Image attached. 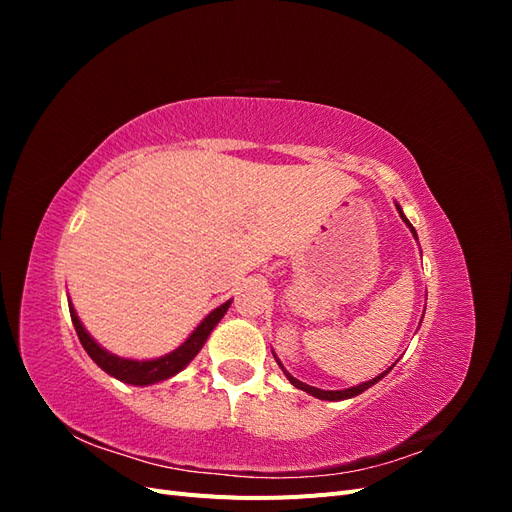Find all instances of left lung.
Returning a JSON list of instances; mask_svg holds the SVG:
<instances>
[{
    "mask_svg": "<svg viewBox=\"0 0 512 512\" xmlns=\"http://www.w3.org/2000/svg\"><path fill=\"white\" fill-rule=\"evenodd\" d=\"M397 211H399V215H401V220H404L406 224H408V228L412 230V235H414V239H416V230L412 228V224L408 222V218L404 215V211H401V207L397 205ZM275 356V354H273ZM275 361H277V365L282 367V371L286 374V378L290 380V384L292 386H297V389H301V391H305V393H309V395H314V397H318V399H324V401H342V399H350V397H356V395H361L363 391H367L369 386H374L376 382H380L386 374H389V371L393 369V367H389L384 371V374H380V376H376L374 380H369V382H363V384H359V386H350V389H344V391H322V389H316V386H309V384H305V382H301V380H297V378H292L288 371L284 369V365L280 363V359H277L275 356Z\"/></svg>",
    "mask_w": 512,
    "mask_h": 512,
    "instance_id": "left-lung-1",
    "label": "left lung"
}]
</instances>
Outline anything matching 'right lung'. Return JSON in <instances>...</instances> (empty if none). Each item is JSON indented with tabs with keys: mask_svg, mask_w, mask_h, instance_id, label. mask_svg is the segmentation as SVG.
Listing matches in <instances>:
<instances>
[{
	"mask_svg": "<svg viewBox=\"0 0 512 512\" xmlns=\"http://www.w3.org/2000/svg\"><path fill=\"white\" fill-rule=\"evenodd\" d=\"M230 303H232V299L222 303L220 307H215L213 312L198 324V327L192 331V335L185 339L179 348L160 356V359H151V361L123 359V356H117V354H111L108 350H104L96 342V339L85 331L83 322L79 320V316H76L72 303H68V305H70V318H72V324L76 329V335H79L85 352L91 356V361H94L100 369H104L108 376H113L121 382L134 384V386H147V384H156V382L173 378L183 367H188V363L200 352V348L205 346L209 333L215 329V324H218L224 318V314L228 312Z\"/></svg>",
	"mask_w": 512,
	"mask_h": 512,
	"instance_id": "1",
	"label": "right lung"
}]
</instances>
